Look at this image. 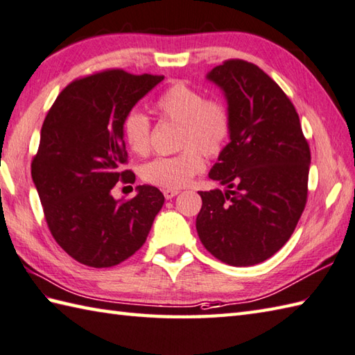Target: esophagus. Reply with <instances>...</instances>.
<instances>
[{
	"mask_svg": "<svg viewBox=\"0 0 355 355\" xmlns=\"http://www.w3.org/2000/svg\"><path fill=\"white\" fill-rule=\"evenodd\" d=\"M178 194H179V190H171V188H165L164 190L165 199H173L175 196H178Z\"/></svg>",
	"mask_w": 355,
	"mask_h": 355,
	"instance_id": "obj_1",
	"label": "esophagus"
}]
</instances>
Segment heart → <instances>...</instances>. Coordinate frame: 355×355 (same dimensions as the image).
<instances>
[{"mask_svg":"<svg viewBox=\"0 0 355 355\" xmlns=\"http://www.w3.org/2000/svg\"><path fill=\"white\" fill-rule=\"evenodd\" d=\"M161 121L179 124L176 147L179 153L156 157L142 165L141 178L161 188H182L204 170V156L222 155L231 135V113L219 98H207L202 90L185 83H173L159 93L153 103ZM122 137L137 156L151 148V119L133 108L122 119Z\"/></svg>","mask_w":355,"mask_h":355,"instance_id":"b5f03b06","label":"heart"}]
</instances>
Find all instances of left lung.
Instances as JSON below:
<instances>
[{"instance_id": "8db88e82", "label": "left lung", "mask_w": 355, "mask_h": 355, "mask_svg": "<svg viewBox=\"0 0 355 355\" xmlns=\"http://www.w3.org/2000/svg\"><path fill=\"white\" fill-rule=\"evenodd\" d=\"M231 113L230 144L209 178L227 191H199L196 230L220 262H263L294 233L308 199L311 150L295 107L256 64L227 60L209 71Z\"/></svg>"}]
</instances>
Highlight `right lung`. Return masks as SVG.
Here are the masks:
<instances>
[{
    "instance_id": "1",
    "label": "right lung",
    "mask_w": 355,
    "mask_h": 355,
    "mask_svg": "<svg viewBox=\"0 0 355 355\" xmlns=\"http://www.w3.org/2000/svg\"><path fill=\"white\" fill-rule=\"evenodd\" d=\"M164 79L105 69L76 78L58 95L42 122L32 179L47 227L76 262L108 268L147 241L164 205L156 187L142 185L132 199L114 200L113 187L133 184L122 119Z\"/></svg>"
}]
</instances>
